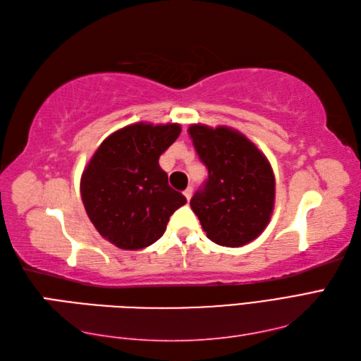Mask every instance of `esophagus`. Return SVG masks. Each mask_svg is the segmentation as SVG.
<instances>
[{"mask_svg":"<svg viewBox=\"0 0 361 361\" xmlns=\"http://www.w3.org/2000/svg\"><path fill=\"white\" fill-rule=\"evenodd\" d=\"M183 196L187 197V200H190V199H191V196H192V188H191V187H188L185 191H183Z\"/></svg>","mask_w":361,"mask_h":361,"instance_id":"1","label":"esophagus"}]
</instances>
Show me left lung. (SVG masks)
<instances>
[{
  "label": "left lung",
  "mask_w": 361,
  "mask_h": 361,
  "mask_svg": "<svg viewBox=\"0 0 361 361\" xmlns=\"http://www.w3.org/2000/svg\"><path fill=\"white\" fill-rule=\"evenodd\" d=\"M199 159L208 169L191 209L209 240L239 248L262 234L274 209L276 179L259 148L240 131L192 124L188 128Z\"/></svg>",
  "instance_id": "1"
}]
</instances>
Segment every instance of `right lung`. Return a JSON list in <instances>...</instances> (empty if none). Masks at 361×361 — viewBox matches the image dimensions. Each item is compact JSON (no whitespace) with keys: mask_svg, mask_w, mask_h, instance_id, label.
<instances>
[{"mask_svg":"<svg viewBox=\"0 0 361 361\" xmlns=\"http://www.w3.org/2000/svg\"><path fill=\"white\" fill-rule=\"evenodd\" d=\"M179 135V124L137 122L111 133L87 164L81 178L87 216L114 247H150L170 216L187 204L159 166V156Z\"/></svg>","mask_w":361,"mask_h":361,"instance_id":"right-lung-1","label":"right lung"}]
</instances>
